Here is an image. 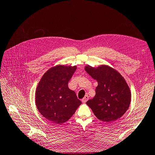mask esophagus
<instances>
[{
	"mask_svg": "<svg viewBox=\"0 0 155 155\" xmlns=\"http://www.w3.org/2000/svg\"><path fill=\"white\" fill-rule=\"evenodd\" d=\"M88 100V95H85L84 97L83 98V99H82V102H83V103H85Z\"/></svg>",
	"mask_w": 155,
	"mask_h": 155,
	"instance_id": "esophagus-1",
	"label": "esophagus"
}]
</instances>
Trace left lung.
<instances>
[{"label": "left lung", "mask_w": 155, "mask_h": 155, "mask_svg": "<svg viewBox=\"0 0 155 155\" xmlns=\"http://www.w3.org/2000/svg\"><path fill=\"white\" fill-rule=\"evenodd\" d=\"M85 71L98 82L94 97L87 104L98 119L111 122L126 113L130 103L131 94L127 82L115 69L107 65L93 68L88 65Z\"/></svg>", "instance_id": "1"}]
</instances>
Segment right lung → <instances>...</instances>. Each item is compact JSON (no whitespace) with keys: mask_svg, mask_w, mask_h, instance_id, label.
Wrapping results in <instances>:
<instances>
[{"mask_svg":"<svg viewBox=\"0 0 155 155\" xmlns=\"http://www.w3.org/2000/svg\"><path fill=\"white\" fill-rule=\"evenodd\" d=\"M76 69V66L57 65L42 76L36 90L35 103L38 111L47 120L63 123L82 104L75 92L68 87Z\"/></svg>","mask_w":155,"mask_h":155,"instance_id":"add662e5","label":"right lung"}]
</instances>
